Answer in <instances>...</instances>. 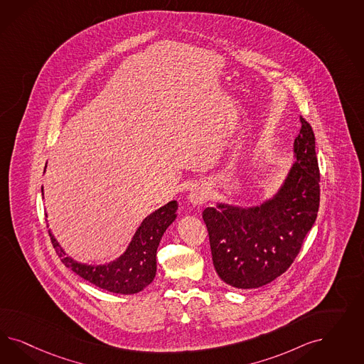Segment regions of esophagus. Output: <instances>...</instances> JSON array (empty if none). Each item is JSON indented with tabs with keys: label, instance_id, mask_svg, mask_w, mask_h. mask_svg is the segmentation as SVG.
Here are the masks:
<instances>
[{
	"label": "esophagus",
	"instance_id": "esophagus-1",
	"mask_svg": "<svg viewBox=\"0 0 364 364\" xmlns=\"http://www.w3.org/2000/svg\"><path fill=\"white\" fill-rule=\"evenodd\" d=\"M189 201H191V204L192 205H201V204H204L205 201H208V198H210V192H208V189L204 187V186H195V187L191 189V192H189Z\"/></svg>",
	"mask_w": 364,
	"mask_h": 364
}]
</instances>
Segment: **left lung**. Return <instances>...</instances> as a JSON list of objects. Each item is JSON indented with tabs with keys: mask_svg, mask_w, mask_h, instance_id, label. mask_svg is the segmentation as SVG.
I'll return each instance as SVG.
<instances>
[{
	"mask_svg": "<svg viewBox=\"0 0 364 364\" xmlns=\"http://www.w3.org/2000/svg\"><path fill=\"white\" fill-rule=\"evenodd\" d=\"M300 122L295 161L272 198L251 207L218 203L203 212L213 267L228 286L257 288L284 274L316 220L320 173L315 134L301 116Z\"/></svg>",
	"mask_w": 364,
	"mask_h": 364,
	"instance_id": "left-lung-1",
	"label": "left lung"
}]
</instances>
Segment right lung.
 <instances>
[{
  "label": "right lung",
  "mask_w": 364,
  "mask_h": 364,
  "mask_svg": "<svg viewBox=\"0 0 364 364\" xmlns=\"http://www.w3.org/2000/svg\"><path fill=\"white\" fill-rule=\"evenodd\" d=\"M43 196L44 189L41 188ZM177 201L172 200L148 215L136 230L127 250L105 264H85L65 254L49 230V236L61 262L89 283L113 294L132 295L143 291L156 276V252L166 228L176 219Z\"/></svg>",
  "instance_id": "obj_1"
}]
</instances>
